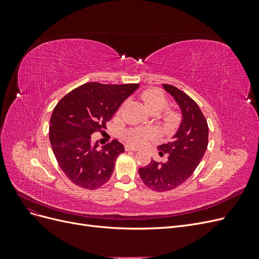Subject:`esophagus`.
<instances>
[{
	"label": "esophagus",
	"mask_w": 259,
	"mask_h": 259,
	"mask_svg": "<svg viewBox=\"0 0 259 259\" xmlns=\"http://www.w3.org/2000/svg\"><path fill=\"white\" fill-rule=\"evenodd\" d=\"M125 150H126V151H137L138 149H137V148H134V147H132V146L126 145V146H125Z\"/></svg>",
	"instance_id": "1"
}]
</instances>
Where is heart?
Listing matches in <instances>:
<instances>
[{"label": "heart", "instance_id": "heart-1", "mask_svg": "<svg viewBox=\"0 0 259 259\" xmlns=\"http://www.w3.org/2000/svg\"><path fill=\"white\" fill-rule=\"evenodd\" d=\"M140 98L143 99L148 110L153 114L160 113L167 106V98L165 96V94L156 89L145 91L142 95H140ZM161 120L164 127L167 130H171L178 124L179 116L175 111L166 110L165 112H163L161 114ZM152 136L153 132L148 128L135 127L125 132V139H126L131 145L134 146L145 145Z\"/></svg>", "mask_w": 259, "mask_h": 259}]
</instances>
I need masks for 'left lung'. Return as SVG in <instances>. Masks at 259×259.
Segmentation results:
<instances>
[{
  "label": "left lung",
  "instance_id": "left-lung-1",
  "mask_svg": "<svg viewBox=\"0 0 259 259\" xmlns=\"http://www.w3.org/2000/svg\"><path fill=\"white\" fill-rule=\"evenodd\" d=\"M163 89L174 97L182 111V122L173 139L158 147L160 156H167L166 162L151 160L138 170L144 184L159 192L185 183L199 165L208 144L207 122L197 103L173 85L163 84Z\"/></svg>",
  "mask_w": 259,
  "mask_h": 259
}]
</instances>
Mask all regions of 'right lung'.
<instances>
[{
	"label": "right lung",
	"instance_id": "obj_1",
	"mask_svg": "<svg viewBox=\"0 0 259 259\" xmlns=\"http://www.w3.org/2000/svg\"><path fill=\"white\" fill-rule=\"evenodd\" d=\"M139 84L86 83L59 100L50 121V140L59 167L71 182L94 190L110 179L124 146L116 139L100 149L92 143L95 132L107 128L123 101Z\"/></svg>",
	"mask_w": 259,
	"mask_h": 259
}]
</instances>
